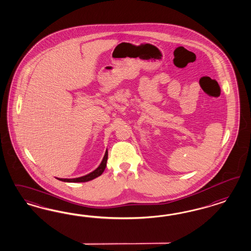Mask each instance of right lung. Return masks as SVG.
<instances>
[{
    "mask_svg": "<svg viewBox=\"0 0 251 251\" xmlns=\"http://www.w3.org/2000/svg\"><path fill=\"white\" fill-rule=\"evenodd\" d=\"M107 160H108V151H106L105 155L102 159L101 163L99 165V167L97 169L94 170L93 172H91L90 174L86 175L84 176L77 177V178H71V179H63V178H56L58 180H60L62 182H68V183H84V182H88L90 180H93L97 177L101 176L102 173L104 172V170L107 166Z\"/></svg>",
    "mask_w": 251,
    "mask_h": 251,
    "instance_id": "add662e5",
    "label": "right lung"
}]
</instances>
